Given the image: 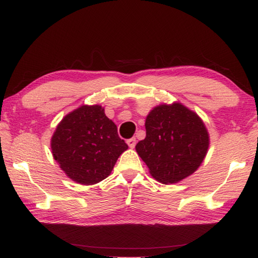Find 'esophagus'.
Returning a JSON list of instances; mask_svg holds the SVG:
<instances>
[{
	"mask_svg": "<svg viewBox=\"0 0 258 258\" xmlns=\"http://www.w3.org/2000/svg\"><path fill=\"white\" fill-rule=\"evenodd\" d=\"M126 142H127V145H128V147L131 148V149H133V148L135 147V145H137V140H135V138H131Z\"/></svg>",
	"mask_w": 258,
	"mask_h": 258,
	"instance_id": "obj_1",
	"label": "esophagus"
}]
</instances>
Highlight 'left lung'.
<instances>
[{
    "label": "left lung",
    "instance_id": "obj_1",
    "mask_svg": "<svg viewBox=\"0 0 258 258\" xmlns=\"http://www.w3.org/2000/svg\"><path fill=\"white\" fill-rule=\"evenodd\" d=\"M146 138L135 146L151 176L172 184L194 174L205 159L209 134L203 119L180 102L161 103L146 118Z\"/></svg>",
    "mask_w": 258,
    "mask_h": 258
}]
</instances>
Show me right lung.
Wrapping results in <instances>:
<instances>
[{
    "label": "right lung",
    "mask_w": 258,
    "mask_h": 258,
    "mask_svg": "<svg viewBox=\"0 0 258 258\" xmlns=\"http://www.w3.org/2000/svg\"><path fill=\"white\" fill-rule=\"evenodd\" d=\"M128 149L117 126L100 104L67 113L51 138V150L60 168L74 182L92 185L110 175L118 157Z\"/></svg>",
    "instance_id": "right-lung-1"
}]
</instances>
